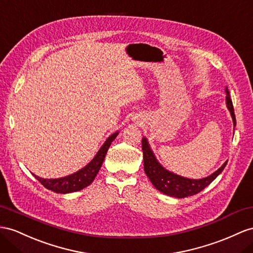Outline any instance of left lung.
Here are the masks:
<instances>
[{
    "label": "left lung",
    "mask_w": 253,
    "mask_h": 253,
    "mask_svg": "<svg viewBox=\"0 0 253 253\" xmlns=\"http://www.w3.org/2000/svg\"><path fill=\"white\" fill-rule=\"evenodd\" d=\"M225 103L231 113L232 120L235 127L236 119L234 114V108H233V103L232 99L230 98L228 87L225 88ZM142 151H143L144 171L147 177L150 178L152 184L155 186V188L159 190L160 192L167 194V196L178 199L194 196V194L202 191L205 187L209 186L212 180L223 171L224 167L228 164V161H225L216 172H213L210 176L200 179H191L177 175V174H174L170 171L166 170L165 168L158 163L156 157H155L153 151L151 150L150 145H148L146 138L142 139Z\"/></svg>",
    "instance_id": "1"
}]
</instances>
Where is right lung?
I'll return each instance as SVG.
<instances>
[{"instance_id":"add662e5","label":"right lung","mask_w":253,"mask_h":253,"mask_svg":"<svg viewBox=\"0 0 253 253\" xmlns=\"http://www.w3.org/2000/svg\"><path fill=\"white\" fill-rule=\"evenodd\" d=\"M118 134L119 132L116 131L110 135L105 143H103V145L100 147L98 153L96 154L94 159L87 166L84 167L83 169L71 174V175L61 178H42L40 176H36L35 174H33V175L47 189L52 190L56 193H69L85 188V187L92 184L97 173L99 172L109 147Z\"/></svg>"}]
</instances>
